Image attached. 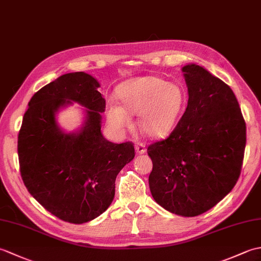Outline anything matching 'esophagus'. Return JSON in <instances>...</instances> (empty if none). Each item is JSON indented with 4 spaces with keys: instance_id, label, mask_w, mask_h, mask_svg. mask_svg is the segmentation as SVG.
<instances>
[{
    "instance_id": "1",
    "label": "esophagus",
    "mask_w": 261,
    "mask_h": 261,
    "mask_svg": "<svg viewBox=\"0 0 261 261\" xmlns=\"http://www.w3.org/2000/svg\"><path fill=\"white\" fill-rule=\"evenodd\" d=\"M136 152L138 154H143L146 152V146L141 142H138L136 145Z\"/></svg>"
}]
</instances>
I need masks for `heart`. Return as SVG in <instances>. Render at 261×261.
Wrapping results in <instances>:
<instances>
[{
    "instance_id": "b5f03b06",
    "label": "heart",
    "mask_w": 261,
    "mask_h": 261,
    "mask_svg": "<svg viewBox=\"0 0 261 261\" xmlns=\"http://www.w3.org/2000/svg\"><path fill=\"white\" fill-rule=\"evenodd\" d=\"M122 106L114 99L107 105V120L116 132L131 123V114L138 115V125L146 136L160 139L170 134L184 107L181 88L168 84L160 77L142 76L123 83L119 87Z\"/></svg>"
}]
</instances>
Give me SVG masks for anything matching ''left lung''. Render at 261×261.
Returning <instances> with one entry per match:
<instances>
[{
	"mask_svg": "<svg viewBox=\"0 0 261 261\" xmlns=\"http://www.w3.org/2000/svg\"><path fill=\"white\" fill-rule=\"evenodd\" d=\"M185 113L170 136L148 147L151 195L181 216L206 212L232 191L246 148V122L231 88L202 66L181 68Z\"/></svg>",
	"mask_w": 261,
	"mask_h": 261,
	"instance_id": "1",
	"label": "left lung"
}]
</instances>
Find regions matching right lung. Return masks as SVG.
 Returning <instances> with one entry per match:
<instances>
[{
	"label": "right lung",
	"mask_w": 261,
	"mask_h": 261,
	"mask_svg": "<svg viewBox=\"0 0 261 261\" xmlns=\"http://www.w3.org/2000/svg\"><path fill=\"white\" fill-rule=\"evenodd\" d=\"M99 83L84 71L65 74L30 99L18 137L21 177L27 190L48 212L82 224L108 210L115 178L135 158L132 142L113 143L102 135L105 99ZM73 102L84 106L85 122L66 133L57 113Z\"/></svg>",
	"instance_id": "add662e5"
}]
</instances>
